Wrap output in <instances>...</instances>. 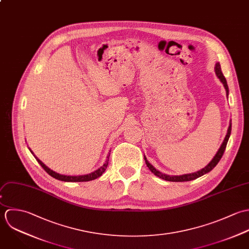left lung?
<instances>
[{
  "label": "left lung",
  "mask_w": 249,
  "mask_h": 249,
  "mask_svg": "<svg viewBox=\"0 0 249 249\" xmlns=\"http://www.w3.org/2000/svg\"><path fill=\"white\" fill-rule=\"evenodd\" d=\"M214 71H215V74H216L217 78H218V79L220 80V82L223 84V86H224V88H225V89H226V94L228 95L229 89H228L227 82H226L225 77H224L223 74H222V71H221L219 62H216L215 67H214ZM231 128H232V124H231V122H230V125H229V128H228L226 137H225V139H224V141H223V142H222L220 148L216 152V154H215V156L213 158V160H212L204 168H202L201 170H198L197 172H194V173H190V174H184V175H179V176H170V175L163 174V173L160 172L159 170H157V169L150 163L149 161L147 160V159L145 158V156H144L145 162H146L148 168L151 170V172H153L156 176H158V177H160V178H161V179H163V180H165V181H169V182H186V181L195 180V179L198 178L200 176H202V175H204V174L210 172V171L217 164V162L220 160L221 157L223 156V153H224V151H225V148H226V145H227L229 137H230V135H231Z\"/></svg>",
  "instance_id": "8db88e82"
}]
</instances>
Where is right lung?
Here are the masks:
<instances>
[{"label": "right lung", "instance_id": "add662e5", "mask_svg": "<svg viewBox=\"0 0 249 249\" xmlns=\"http://www.w3.org/2000/svg\"><path fill=\"white\" fill-rule=\"evenodd\" d=\"M30 149V148H29ZM30 151L32 152V154L34 155L33 151L30 149ZM35 156V155H34ZM108 157L109 155L107 157V160L105 161V163L99 167L97 170L91 172V173H89V174H86V175H78V176H68V175H62V174H59V173H56L54 171H53L52 169H50L49 167H47L39 159H37L36 156L35 158L36 159V160L38 161V163L43 167V169L51 175L52 177H53L54 179H57V180H60V181H64V182H88V181H92L94 179H97L98 177H100L104 172L105 170L107 169V164H108Z\"/></svg>", "mask_w": 249, "mask_h": 249}]
</instances>
